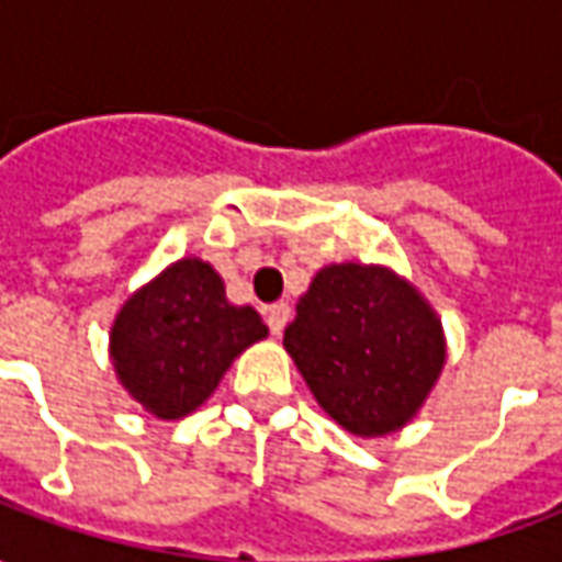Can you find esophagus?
<instances>
[{"label":"esophagus","instance_id":"esophagus-1","mask_svg":"<svg viewBox=\"0 0 562 562\" xmlns=\"http://www.w3.org/2000/svg\"><path fill=\"white\" fill-rule=\"evenodd\" d=\"M265 318H268L270 334H277V337H280L282 330H285V325H289V318H292V306H289V304H270L268 310H265Z\"/></svg>","mask_w":562,"mask_h":562}]
</instances>
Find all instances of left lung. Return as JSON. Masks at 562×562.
Listing matches in <instances>:
<instances>
[{
    "label": "left lung",
    "instance_id": "8db88e82",
    "mask_svg": "<svg viewBox=\"0 0 562 562\" xmlns=\"http://www.w3.org/2000/svg\"><path fill=\"white\" fill-rule=\"evenodd\" d=\"M318 406L355 436L413 422L446 364L442 322L415 285L379 265H328L282 337Z\"/></svg>",
    "mask_w": 562,
    "mask_h": 562
}]
</instances>
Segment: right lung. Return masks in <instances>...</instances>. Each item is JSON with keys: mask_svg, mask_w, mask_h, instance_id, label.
<instances>
[{"mask_svg": "<svg viewBox=\"0 0 562 562\" xmlns=\"http://www.w3.org/2000/svg\"><path fill=\"white\" fill-rule=\"evenodd\" d=\"M268 325L252 306H234L225 282L201 258H180L128 297L111 328L116 379L165 422L195 413L225 370Z\"/></svg>", "mask_w": 562, "mask_h": 562, "instance_id": "add662e5", "label": "right lung"}]
</instances>
